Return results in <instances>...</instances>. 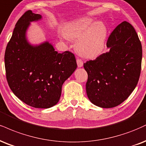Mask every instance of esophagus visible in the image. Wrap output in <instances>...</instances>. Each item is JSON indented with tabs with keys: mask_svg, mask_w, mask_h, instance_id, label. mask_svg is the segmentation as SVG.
I'll return each mask as SVG.
<instances>
[{
	"mask_svg": "<svg viewBox=\"0 0 146 146\" xmlns=\"http://www.w3.org/2000/svg\"><path fill=\"white\" fill-rule=\"evenodd\" d=\"M77 64H78V67H82L84 65L83 61H82L81 59H79V58L77 59Z\"/></svg>",
	"mask_w": 146,
	"mask_h": 146,
	"instance_id": "esophagus-1",
	"label": "esophagus"
}]
</instances>
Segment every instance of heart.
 <instances>
[{
  "instance_id": "1",
  "label": "heart",
  "mask_w": 146,
  "mask_h": 146,
  "mask_svg": "<svg viewBox=\"0 0 146 146\" xmlns=\"http://www.w3.org/2000/svg\"><path fill=\"white\" fill-rule=\"evenodd\" d=\"M61 36L66 40H76L75 50L77 53L83 58H93L104 50L108 29L103 22L84 17L67 24Z\"/></svg>"
}]
</instances>
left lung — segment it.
Masks as SVG:
<instances>
[{"mask_svg": "<svg viewBox=\"0 0 146 146\" xmlns=\"http://www.w3.org/2000/svg\"><path fill=\"white\" fill-rule=\"evenodd\" d=\"M107 47V53L84 64L88 97L102 108L116 107L129 97L138 83L141 68V43L129 22L124 21L113 30Z\"/></svg>", "mask_w": 146, "mask_h": 146, "instance_id": "obj_1", "label": "left lung"}]
</instances>
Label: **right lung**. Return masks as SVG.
I'll return each instance as SVG.
<instances>
[{
  "instance_id": "right-lung-1",
  "label": "right lung",
  "mask_w": 146,
  "mask_h": 146,
  "mask_svg": "<svg viewBox=\"0 0 146 146\" xmlns=\"http://www.w3.org/2000/svg\"><path fill=\"white\" fill-rule=\"evenodd\" d=\"M42 20L26 11L15 24L5 54L9 86L18 99L29 106L47 109L59 101L64 82L77 68L74 54L55 51L48 41L32 44L27 38L31 23Z\"/></svg>"
}]
</instances>
